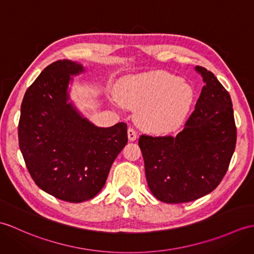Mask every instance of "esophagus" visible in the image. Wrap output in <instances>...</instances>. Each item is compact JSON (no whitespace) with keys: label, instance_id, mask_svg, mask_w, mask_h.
<instances>
[{"label":"esophagus","instance_id":"esophagus-1","mask_svg":"<svg viewBox=\"0 0 254 254\" xmlns=\"http://www.w3.org/2000/svg\"><path fill=\"white\" fill-rule=\"evenodd\" d=\"M127 138H128L129 141H134V140H136V138H137L136 132H135L134 129L131 128V127L127 129Z\"/></svg>","mask_w":254,"mask_h":254}]
</instances>
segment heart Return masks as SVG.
Listing matches in <instances>:
<instances>
[{
    "label": "heart",
    "instance_id": "obj_1",
    "mask_svg": "<svg viewBox=\"0 0 254 254\" xmlns=\"http://www.w3.org/2000/svg\"><path fill=\"white\" fill-rule=\"evenodd\" d=\"M116 97L123 107L137 110L135 121L143 131L168 135L184 125L196 93L179 76L154 72L121 79L116 87Z\"/></svg>",
    "mask_w": 254,
    "mask_h": 254
}]
</instances>
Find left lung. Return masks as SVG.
Returning a JSON list of instances; mask_svg holds the SVG:
<instances>
[{
	"instance_id": "obj_1",
	"label": "left lung",
	"mask_w": 254,
	"mask_h": 254,
	"mask_svg": "<svg viewBox=\"0 0 254 254\" xmlns=\"http://www.w3.org/2000/svg\"><path fill=\"white\" fill-rule=\"evenodd\" d=\"M194 70L204 86L184 129L175 137L141 135L147 184L162 202L193 201L210 193L228 169L236 146L231 96L203 67Z\"/></svg>"
}]
</instances>
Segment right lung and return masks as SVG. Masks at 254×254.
I'll return each instance as SVG.
<instances>
[{
	"mask_svg": "<svg viewBox=\"0 0 254 254\" xmlns=\"http://www.w3.org/2000/svg\"><path fill=\"white\" fill-rule=\"evenodd\" d=\"M82 64L58 61L47 66L23 96L19 148L41 190L68 202L90 200L102 190L117 156L127 143V127L94 125L70 96Z\"/></svg>",
	"mask_w": 254,
	"mask_h": 254,
	"instance_id": "obj_1",
	"label": "right lung"
}]
</instances>
